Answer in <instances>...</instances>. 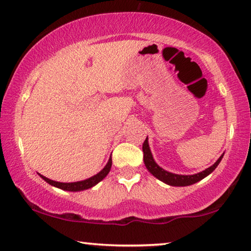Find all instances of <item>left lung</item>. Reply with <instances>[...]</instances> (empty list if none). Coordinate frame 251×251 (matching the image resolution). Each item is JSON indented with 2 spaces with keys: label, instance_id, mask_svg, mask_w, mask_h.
<instances>
[{
  "label": "left lung",
  "instance_id": "1",
  "mask_svg": "<svg viewBox=\"0 0 251 251\" xmlns=\"http://www.w3.org/2000/svg\"><path fill=\"white\" fill-rule=\"evenodd\" d=\"M143 152H144V164H145L147 171L150 172L152 176L156 177L157 179L161 180L163 182H165V184H167L169 186H177V187L189 186V185L195 184V182H198L199 180L203 179V178L207 177L209 174H211L215 171L216 167L218 166L224 157V154H223L214 165H211L210 167L206 168L205 171H202L201 173L194 174V175H178V174H173L165 171V169L161 168L159 165H157L151 151L150 144H148V137H146L145 142L143 144Z\"/></svg>",
  "mask_w": 251,
  "mask_h": 251
}]
</instances>
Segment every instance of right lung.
<instances>
[{
    "label": "right lung",
    "mask_w": 251,
    "mask_h": 251,
    "mask_svg": "<svg viewBox=\"0 0 251 251\" xmlns=\"http://www.w3.org/2000/svg\"><path fill=\"white\" fill-rule=\"evenodd\" d=\"M110 167H112V156L109 157V159L107 161V164H106V166L103 169H101L100 173H97L96 175L87 178V179H85V180L74 181V182L55 181V180H52V179H49L48 177L41 175V174H39V173H37V174H39L40 177L43 178V179L46 182H48V184L56 187V188L67 190V192H82V190H86L88 188H92V187H94L95 185L99 184L100 180H103L104 178L108 175V173L110 171Z\"/></svg>",
    "instance_id": "1"
}]
</instances>
